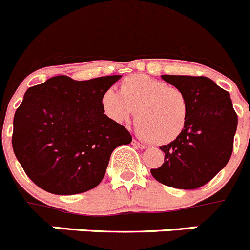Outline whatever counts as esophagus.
Returning a JSON list of instances; mask_svg holds the SVG:
<instances>
[{
  "mask_svg": "<svg viewBox=\"0 0 250 250\" xmlns=\"http://www.w3.org/2000/svg\"><path fill=\"white\" fill-rule=\"evenodd\" d=\"M132 146H136V148H139V149H144V148H146V146H144V144H142L141 142L137 141V139H133V141H132Z\"/></svg>",
  "mask_w": 250,
  "mask_h": 250,
  "instance_id": "34e87169",
  "label": "esophagus"
}]
</instances>
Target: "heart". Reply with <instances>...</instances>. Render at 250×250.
Masks as SVG:
<instances>
[{"mask_svg":"<svg viewBox=\"0 0 250 250\" xmlns=\"http://www.w3.org/2000/svg\"><path fill=\"white\" fill-rule=\"evenodd\" d=\"M101 104L107 117L116 123L129 122L137 109V130L154 144L175 141L188 118V100L183 90L142 74L125 78L120 92L107 90Z\"/></svg>","mask_w":250,"mask_h":250,"instance_id":"1","label":"heart"}]
</instances>
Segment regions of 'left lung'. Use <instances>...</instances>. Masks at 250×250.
<instances>
[{"label": "left lung", "instance_id": "left-lung-1", "mask_svg": "<svg viewBox=\"0 0 250 250\" xmlns=\"http://www.w3.org/2000/svg\"><path fill=\"white\" fill-rule=\"evenodd\" d=\"M185 92L188 118L178 138L160 149L164 163L150 172L155 180L183 190L206 185L227 165L233 151L238 116L229 93L205 76L163 75Z\"/></svg>", "mask_w": 250, "mask_h": 250}]
</instances>
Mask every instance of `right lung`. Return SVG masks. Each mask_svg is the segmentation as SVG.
I'll return each instance as SVG.
<instances>
[{"label": "right lung", "instance_id": "add662e5", "mask_svg": "<svg viewBox=\"0 0 250 250\" xmlns=\"http://www.w3.org/2000/svg\"><path fill=\"white\" fill-rule=\"evenodd\" d=\"M120 79L76 81L59 75L25 91L13 118L12 146L37 186L55 195H75L101 183L112 151L132 142L101 104L102 95Z\"/></svg>", "mask_w": 250, "mask_h": 250}]
</instances>
